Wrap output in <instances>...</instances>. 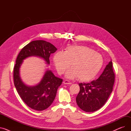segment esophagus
Listing matches in <instances>:
<instances>
[{"instance_id": "34e87169", "label": "esophagus", "mask_w": 131, "mask_h": 131, "mask_svg": "<svg viewBox=\"0 0 131 131\" xmlns=\"http://www.w3.org/2000/svg\"><path fill=\"white\" fill-rule=\"evenodd\" d=\"M63 83L65 84H72V83H71V82H70L69 81H67V80H65L64 81Z\"/></svg>"}]
</instances>
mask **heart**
Segmentation results:
<instances>
[{
    "label": "heart",
    "instance_id": "obj_1",
    "mask_svg": "<svg viewBox=\"0 0 131 131\" xmlns=\"http://www.w3.org/2000/svg\"><path fill=\"white\" fill-rule=\"evenodd\" d=\"M53 59L59 74H63L71 64L73 68L67 72L66 77L69 79L78 77L82 81L94 78L104 63L101 54L85 46H68L65 52H57Z\"/></svg>",
    "mask_w": 131,
    "mask_h": 131
}]
</instances>
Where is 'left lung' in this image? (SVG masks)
<instances>
[{"label": "left lung", "mask_w": 131, "mask_h": 131, "mask_svg": "<svg viewBox=\"0 0 131 131\" xmlns=\"http://www.w3.org/2000/svg\"><path fill=\"white\" fill-rule=\"evenodd\" d=\"M115 82V73L111 61L99 78L90 83H81L76 98L78 106L85 112L98 111L105 105L111 94Z\"/></svg>", "instance_id": "1"}]
</instances>
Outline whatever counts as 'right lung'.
Segmentation results:
<instances>
[{
    "label": "right lung",
    "mask_w": 131,
    "mask_h": 131,
    "mask_svg": "<svg viewBox=\"0 0 131 131\" xmlns=\"http://www.w3.org/2000/svg\"><path fill=\"white\" fill-rule=\"evenodd\" d=\"M57 50L53 45L46 41H33L22 48L16 58L13 72L15 86L23 101L29 107L36 111H43L52 104L63 80L55 77L52 72L49 70L46 72L39 84L34 86H27L20 78V66L23 59L32 56L42 58L48 64H49L50 54Z\"/></svg>",
    "instance_id": "right-lung-1"
}]
</instances>
